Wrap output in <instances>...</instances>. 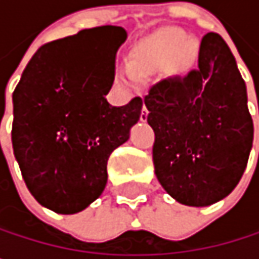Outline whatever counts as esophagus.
<instances>
[{
	"label": "esophagus",
	"mask_w": 259,
	"mask_h": 259,
	"mask_svg": "<svg viewBox=\"0 0 259 259\" xmlns=\"http://www.w3.org/2000/svg\"><path fill=\"white\" fill-rule=\"evenodd\" d=\"M139 120H141L142 123H145V121L148 120V111H147L145 105L142 106V112H141V117H139Z\"/></svg>",
	"instance_id": "1"
}]
</instances>
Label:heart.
I'll use <instances>...</instances> for the list:
<instances>
[{
    "label": "heart",
    "mask_w": 259,
    "mask_h": 259,
    "mask_svg": "<svg viewBox=\"0 0 259 259\" xmlns=\"http://www.w3.org/2000/svg\"><path fill=\"white\" fill-rule=\"evenodd\" d=\"M198 51V43L186 38V34L180 29L160 32L133 51L127 79L136 82V76H145L165 67L172 78L184 76L193 67Z\"/></svg>",
    "instance_id": "b5f03b06"
}]
</instances>
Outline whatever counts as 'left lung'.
Returning a JSON list of instances; mask_svg holds the SVG:
<instances>
[{
  "instance_id": "8db88e82",
  "label": "left lung",
  "mask_w": 259,
  "mask_h": 259,
  "mask_svg": "<svg viewBox=\"0 0 259 259\" xmlns=\"http://www.w3.org/2000/svg\"><path fill=\"white\" fill-rule=\"evenodd\" d=\"M154 130V172L177 202L207 207L241 179L253 142L247 91L225 40H201L198 69L163 79L144 99Z\"/></svg>"
}]
</instances>
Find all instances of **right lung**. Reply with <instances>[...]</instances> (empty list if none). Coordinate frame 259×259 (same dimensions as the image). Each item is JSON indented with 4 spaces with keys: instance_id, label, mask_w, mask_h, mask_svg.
Instances as JSON below:
<instances>
[{
    "instance_id": "1",
    "label": "right lung",
    "mask_w": 259,
    "mask_h": 259,
    "mask_svg": "<svg viewBox=\"0 0 259 259\" xmlns=\"http://www.w3.org/2000/svg\"><path fill=\"white\" fill-rule=\"evenodd\" d=\"M123 26L105 25L41 46L13 91L12 144L28 190L60 214L85 210L105 190L108 159L130 138L141 97L106 100Z\"/></svg>"
}]
</instances>
